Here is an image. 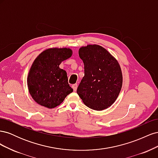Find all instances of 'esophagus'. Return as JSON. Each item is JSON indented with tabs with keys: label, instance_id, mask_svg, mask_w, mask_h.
<instances>
[{
	"label": "esophagus",
	"instance_id": "1",
	"mask_svg": "<svg viewBox=\"0 0 158 158\" xmlns=\"http://www.w3.org/2000/svg\"><path fill=\"white\" fill-rule=\"evenodd\" d=\"M77 87H78V85H77V84H73V85H72V88H73V89H74V92H76V89H77Z\"/></svg>",
	"mask_w": 158,
	"mask_h": 158
}]
</instances>
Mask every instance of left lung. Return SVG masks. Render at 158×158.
<instances>
[{
  "instance_id": "1",
  "label": "left lung",
  "mask_w": 158,
  "mask_h": 158,
  "mask_svg": "<svg viewBox=\"0 0 158 158\" xmlns=\"http://www.w3.org/2000/svg\"><path fill=\"white\" fill-rule=\"evenodd\" d=\"M84 64V76L77 89L84 103L102 111L116 101L123 85V74L117 60L99 45L81 47L78 51Z\"/></svg>"
}]
</instances>
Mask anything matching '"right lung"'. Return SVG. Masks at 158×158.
Segmentation results:
<instances>
[{"instance_id":"add662e5","label":"right lung","mask_w":158,"mask_h":158,"mask_svg":"<svg viewBox=\"0 0 158 158\" xmlns=\"http://www.w3.org/2000/svg\"><path fill=\"white\" fill-rule=\"evenodd\" d=\"M73 51L67 47L49 48L38 55L32 63L27 78V88L34 101L52 109L64 101L73 89L68 82L67 73L59 67L69 59Z\"/></svg>"}]
</instances>
